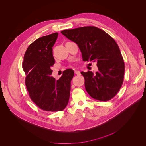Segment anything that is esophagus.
I'll list each match as a JSON object with an SVG mask.
<instances>
[{"label":"esophagus","instance_id":"34e87169","mask_svg":"<svg viewBox=\"0 0 146 146\" xmlns=\"http://www.w3.org/2000/svg\"><path fill=\"white\" fill-rule=\"evenodd\" d=\"M74 73L77 75H80V72L78 71V70H76V71H74Z\"/></svg>","mask_w":146,"mask_h":146}]
</instances>
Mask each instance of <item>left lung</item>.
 <instances>
[{"mask_svg": "<svg viewBox=\"0 0 146 146\" xmlns=\"http://www.w3.org/2000/svg\"><path fill=\"white\" fill-rule=\"evenodd\" d=\"M61 33L78 45L83 61L97 63L98 72H82L85 88L92 98L108 101L123 83L124 62L118 44L109 35L95 26L64 30Z\"/></svg>", "mask_w": 146, "mask_h": 146, "instance_id": "obj_1", "label": "left lung"}]
</instances>
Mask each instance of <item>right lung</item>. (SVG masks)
Returning a JSON list of instances; mask_svg holds the SVG:
<instances>
[{
  "label": "right lung",
  "mask_w": 146,
  "mask_h": 146,
  "mask_svg": "<svg viewBox=\"0 0 146 146\" xmlns=\"http://www.w3.org/2000/svg\"><path fill=\"white\" fill-rule=\"evenodd\" d=\"M58 36L54 33L37 38L29 45L22 63L25 84L30 98L46 111L63 110L69 102L72 69H66L59 80L51 76L54 64L53 46Z\"/></svg>",
  "instance_id": "1"
}]
</instances>
